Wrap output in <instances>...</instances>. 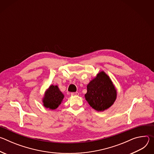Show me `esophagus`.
Instances as JSON below:
<instances>
[{
    "instance_id": "esophagus-1",
    "label": "esophagus",
    "mask_w": 154,
    "mask_h": 154,
    "mask_svg": "<svg viewBox=\"0 0 154 154\" xmlns=\"http://www.w3.org/2000/svg\"><path fill=\"white\" fill-rule=\"evenodd\" d=\"M71 95H73V96H78V95H79V93H78V92L71 93Z\"/></svg>"
}]
</instances>
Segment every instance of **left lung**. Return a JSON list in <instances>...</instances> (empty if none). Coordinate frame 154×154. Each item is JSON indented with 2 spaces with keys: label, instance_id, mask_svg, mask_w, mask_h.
<instances>
[{
  "label": "left lung",
  "instance_id": "1",
  "mask_svg": "<svg viewBox=\"0 0 154 154\" xmlns=\"http://www.w3.org/2000/svg\"><path fill=\"white\" fill-rule=\"evenodd\" d=\"M85 97L93 108L102 112L113 104L116 98V90L110 79L102 71L87 85Z\"/></svg>",
  "mask_w": 154,
  "mask_h": 154
}]
</instances>
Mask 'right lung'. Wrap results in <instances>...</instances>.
<instances>
[{
    "label": "right lung",
    "instance_id": "obj_1",
    "mask_svg": "<svg viewBox=\"0 0 154 154\" xmlns=\"http://www.w3.org/2000/svg\"><path fill=\"white\" fill-rule=\"evenodd\" d=\"M63 97L64 95L60 91L57 85H51L43 99L44 106L51 109H55L61 104Z\"/></svg>",
    "mask_w": 154,
    "mask_h": 154
}]
</instances>
